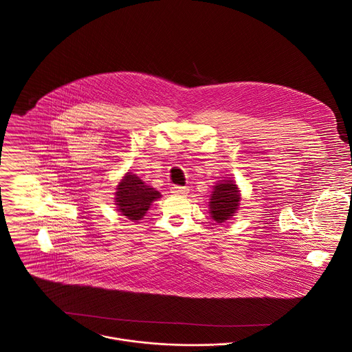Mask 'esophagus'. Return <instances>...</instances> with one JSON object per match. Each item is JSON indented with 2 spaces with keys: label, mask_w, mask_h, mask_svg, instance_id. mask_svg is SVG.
<instances>
[{
  "label": "esophagus",
  "mask_w": 352,
  "mask_h": 352,
  "mask_svg": "<svg viewBox=\"0 0 352 352\" xmlns=\"http://www.w3.org/2000/svg\"><path fill=\"white\" fill-rule=\"evenodd\" d=\"M171 193L175 195V196H184L189 192V188L188 186H171Z\"/></svg>",
  "instance_id": "obj_1"
}]
</instances>
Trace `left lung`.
Returning a JSON list of instances; mask_svg holds the SVG:
<instances>
[{
  "label": "left lung",
  "instance_id": "left-lung-1",
  "mask_svg": "<svg viewBox=\"0 0 352 352\" xmlns=\"http://www.w3.org/2000/svg\"><path fill=\"white\" fill-rule=\"evenodd\" d=\"M241 205V190L232 178H223L213 185L209 197V213L217 223H226L238 213Z\"/></svg>",
  "mask_w": 352,
  "mask_h": 352
}]
</instances>
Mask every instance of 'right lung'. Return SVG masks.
Returning <instances> with one entry per match:
<instances>
[{
	"label": "right lung",
	"instance_id": "add662e5",
	"mask_svg": "<svg viewBox=\"0 0 352 352\" xmlns=\"http://www.w3.org/2000/svg\"><path fill=\"white\" fill-rule=\"evenodd\" d=\"M162 193L147 185L133 173H126L116 186L114 205L121 216L131 221H138L144 217L155 200L160 199Z\"/></svg>",
	"mask_w": 352,
	"mask_h": 352
}]
</instances>
